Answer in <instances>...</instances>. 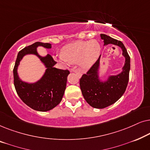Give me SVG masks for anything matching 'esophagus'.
I'll return each instance as SVG.
<instances>
[{
	"mask_svg": "<svg viewBox=\"0 0 150 150\" xmlns=\"http://www.w3.org/2000/svg\"><path fill=\"white\" fill-rule=\"evenodd\" d=\"M70 71L71 72H72V71H74V72L76 73V74H77V75L79 76H82V74L80 72V71H76V70H70Z\"/></svg>",
	"mask_w": 150,
	"mask_h": 150,
	"instance_id": "1",
	"label": "esophagus"
}]
</instances>
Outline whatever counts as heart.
<instances>
[{"label":"heart","instance_id":"obj_1","mask_svg":"<svg viewBox=\"0 0 150 150\" xmlns=\"http://www.w3.org/2000/svg\"><path fill=\"white\" fill-rule=\"evenodd\" d=\"M100 52L101 46L97 41H78L63 46L58 60L70 63H79L81 67L88 69L98 60Z\"/></svg>","mask_w":150,"mask_h":150}]
</instances>
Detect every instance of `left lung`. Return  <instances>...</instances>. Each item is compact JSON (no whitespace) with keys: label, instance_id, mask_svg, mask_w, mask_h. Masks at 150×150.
Listing matches in <instances>:
<instances>
[{"label":"left lung","instance_id":"left-lung-1","mask_svg":"<svg viewBox=\"0 0 150 150\" xmlns=\"http://www.w3.org/2000/svg\"><path fill=\"white\" fill-rule=\"evenodd\" d=\"M104 46L112 44L120 47L125 63L122 71L116 75H109L106 81L100 79V55L87 74L80 79V87L83 96L90 106L96 108H104L116 102L126 91L130 69V58L126 48L121 41L104 34H100Z\"/></svg>","mask_w":150,"mask_h":150}]
</instances>
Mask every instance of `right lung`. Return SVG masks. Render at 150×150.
I'll list each match as a JSON object with an SVG mask.
<instances>
[{
	"instance_id": "right-lung-1",
	"label": "right lung",
	"mask_w": 150,
	"mask_h": 150,
	"mask_svg": "<svg viewBox=\"0 0 150 150\" xmlns=\"http://www.w3.org/2000/svg\"><path fill=\"white\" fill-rule=\"evenodd\" d=\"M49 43L35 42L26 46L18 52L13 68L14 86L16 92L22 101L33 109L38 111H48L60 103L66 88L68 70L54 67L57 62L50 54L42 57L39 54L37 48L42 46L50 49ZM27 54H34L40 59L47 68L42 78L35 83H27L20 79L17 68L22 58Z\"/></svg>"
}]
</instances>
